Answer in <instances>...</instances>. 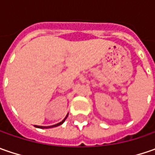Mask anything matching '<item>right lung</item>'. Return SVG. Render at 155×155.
<instances>
[{"label":"right lung","instance_id":"right-lung-1","mask_svg":"<svg viewBox=\"0 0 155 155\" xmlns=\"http://www.w3.org/2000/svg\"><path fill=\"white\" fill-rule=\"evenodd\" d=\"M67 116H68V115L64 117V119L63 120L62 122H58V123H57V124H55V125H51V126H38V125H34L36 128H54V127H58V126H59V125H61V124H63L64 123V122L65 121V119L67 118Z\"/></svg>","mask_w":155,"mask_h":155}]
</instances>
